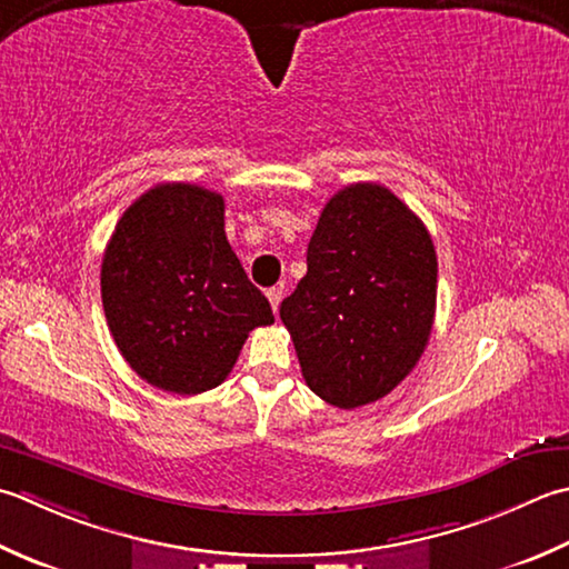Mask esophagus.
I'll return each mask as SVG.
<instances>
[{
    "mask_svg": "<svg viewBox=\"0 0 569 569\" xmlns=\"http://www.w3.org/2000/svg\"><path fill=\"white\" fill-rule=\"evenodd\" d=\"M266 298H269L273 313H278V306H281V300H283V288H278V286L269 288V291H266Z\"/></svg>",
    "mask_w": 569,
    "mask_h": 569,
    "instance_id": "1",
    "label": "esophagus"
}]
</instances>
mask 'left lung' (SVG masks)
I'll use <instances>...</instances> for the list:
<instances>
[{
    "label": "left lung",
    "mask_w": 569,
    "mask_h": 569,
    "mask_svg": "<svg viewBox=\"0 0 569 569\" xmlns=\"http://www.w3.org/2000/svg\"><path fill=\"white\" fill-rule=\"evenodd\" d=\"M437 313V251L387 187L358 182L322 209L308 273L281 303L306 385L340 409L377 402L415 370Z\"/></svg>",
    "instance_id": "1"
}]
</instances>
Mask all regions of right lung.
Instances as JSON below:
<instances>
[{
  "label": "right lung",
  "mask_w": 569,
  "mask_h": 569,
  "mask_svg": "<svg viewBox=\"0 0 569 569\" xmlns=\"http://www.w3.org/2000/svg\"><path fill=\"white\" fill-rule=\"evenodd\" d=\"M100 296L126 362L174 395L224 382L249 332L273 322L227 241L224 199L187 182L152 187L126 209L103 253Z\"/></svg>",
  "instance_id": "right-lung-1"
}]
</instances>
